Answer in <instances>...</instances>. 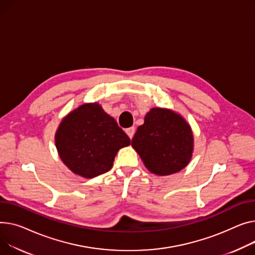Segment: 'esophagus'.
<instances>
[{
	"label": "esophagus",
	"instance_id": "34e87169",
	"mask_svg": "<svg viewBox=\"0 0 255 255\" xmlns=\"http://www.w3.org/2000/svg\"><path fill=\"white\" fill-rule=\"evenodd\" d=\"M134 132H135V128H134V127H130V128H128V129H126V133H127V135H128L130 139L133 137Z\"/></svg>",
	"mask_w": 255,
	"mask_h": 255
}]
</instances>
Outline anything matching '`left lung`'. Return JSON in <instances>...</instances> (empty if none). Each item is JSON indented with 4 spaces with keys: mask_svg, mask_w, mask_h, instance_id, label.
Wrapping results in <instances>:
<instances>
[{
    "mask_svg": "<svg viewBox=\"0 0 255 255\" xmlns=\"http://www.w3.org/2000/svg\"><path fill=\"white\" fill-rule=\"evenodd\" d=\"M131 144L148 171L164 176L176 173L189 164L194 136L191 126L180 115L154 108L144 117Z\"/></svg>",
    "mask_w": 255,
    "mask_h": 255,
    "instance_id": "8db88e82",
    "label": "left lung"
}]
</instances>
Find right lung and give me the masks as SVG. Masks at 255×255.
I'll return each instance as SVG.
<instances>
[{
    "label": "right lung",
    "mask_w": 255,
    "mask_h": 255,
    "mask_svg": "<svg viewBox=\"0 0 255 255\" xmlns=\"http://www.w3.org/2000/svg\"><path fill=\"white\" fill-rule=\"evenodd\" d=\"M129 144L127 134L97 103L82 105L71 112L55 133L61 161L85 178L111 170L118 150Z\"/></svg>",
    "instance_id": "1"
}]
</instances>
